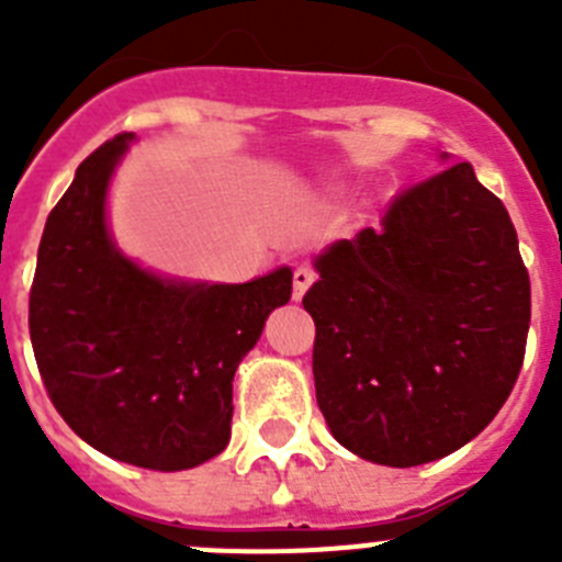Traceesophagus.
Wrapping results in <instances>:
<instances>
[{
    "instance_id": "esophagus-1",
    "label": "esophagus",
    "mask_w": 562,
    "mask_h": 562,
    "mask_svg": "<svg viewBox=\"0 0 562 562\" xmlns=\"http://www.w3.org/2000/svg\"><path fill=\"white\" fill-rule=\"evenodd\" d=\"M312 281H315V270L310 265H297L295 272H292V297L301 301L304 292L312 286Z\"/></svg>"
}]
</instances>
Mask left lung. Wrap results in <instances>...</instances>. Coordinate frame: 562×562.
Wrapping results in <instances>:
<instances>
[{
    "label": "left lung",
    "mask_w": 562,
    "mask_h": 562,
    "mask_svg": "<svg viewBox=\"0 0 562 562\" xmlns=\"http://www.w3.org/2000/svg\"><path fill=\"white\" fill-rule=\"evenodd\" d=\"M315 270L312 374L342 448L428 464L495 419L524 366L532 292L513 220L470 162L405 188Z\"/></svg>",
    "instance_id": "left-lung-1"
}]
</instances>
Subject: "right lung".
<instances>
[{
    "mask_svg": "<svg viewBox=\"0 0 562 562\" xmlns=\"http://www.w3.org/2000/svg\"><path fill=\"white\" fill-rule=\"evenodd\" d=\"M132 132L78 166L49 211L30 290V340L44 389L87 445L146 470H191L231 441L233 374L292 270L247 284L182 281L114 245L106 193Z\"/></svg>",
    "mask_w": 562,
    "mask_h": 562,
    "instance_id": "1",
    "label": "right lung"
}]
</instances>
